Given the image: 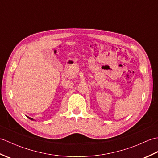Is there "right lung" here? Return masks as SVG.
<instances>
[{
	"label": "right lung",
	"mask_w": 158,
	"mask_h": 158,
	"mask_svg": "<svg viewBox=\"0 0 158 158\" xmlns=\"http://www.w3.org/2000/svg\"><path fill=\"white\" fill-rule=\"evenodd\" d=\"M28 119H31V120H32V121H33V120H35L34 119H32V118H31V117H28Z\"/></svg>",
	"instance_id": "add662e5"
}]
</instances>
